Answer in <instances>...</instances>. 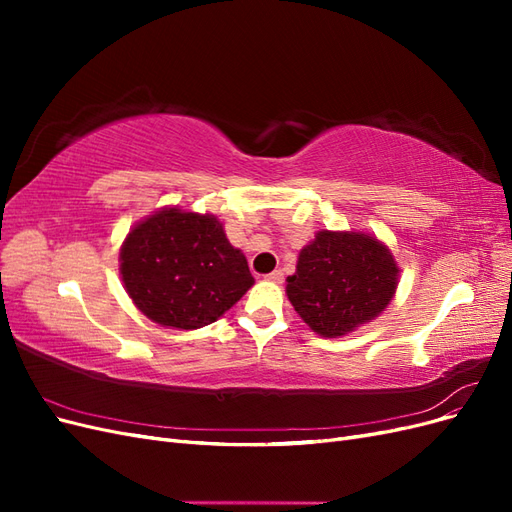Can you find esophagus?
Listing matches in <instances>:
<instances>
[{
	"label": "esophagus",
	"instance_id": "1",
	"mask_svg": "<svg viewBox=\"0 0 512 512\" xmlns=\"http://www.w3.org/2000/svg\"><path fill=\"white\" fill-rule=\"evenodd\" d=\"M267 280H271V282H277V284H280V282L284 280V273H282L280 269H275V271H271V273L267 275Z\"/></svg>",
	"mask_w": 512,
	"mask_h": 512
}]
</instances>
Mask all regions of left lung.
I'll return each mask as SVG.
<instances>
[{
	"instance_id": "1",
	"label": "left lung",
	"mask_w": 512,
	"mask_h": 512,
	"mask_svg": "<svg viewBox=\"0 0 512 512\" xmlns=\"http://www.w3.org/2000/svg\"><path fill=\"white\" fill-rule=\"evenodd\" d=\"M397 273L391 252L378 239L320 230L301 250L286 292L316 333L339 337L374 320L389 305Z\"/></svg>"
}]
</instances>
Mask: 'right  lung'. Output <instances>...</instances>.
<instances>
[{"mask_svg": "<svg viewBox=\"0 0 512 512\" xmlns=\"http://www.w3.org/2000/svg\"><path fill=\"white\" fill-rule=\"evenodd\" d=\"M121 277L141 312L162 327L200 329L254 284L245 256L213 215L164 209L121 247Z\"/></svg>", "mask_w": 512, "mask_h": 512, "instance_id": "1", "label": "right lung"}]
</instances>
